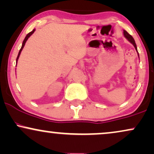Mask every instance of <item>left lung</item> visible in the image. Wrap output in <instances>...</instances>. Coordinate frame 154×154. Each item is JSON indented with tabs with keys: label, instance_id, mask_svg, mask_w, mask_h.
Wrapping results in <instances>:
<instances>
[{
	"label": "left lung",
	"instance_id": "1",
	"mask_svg": "<svg viewBox=\"0 0 154 154\" xmlns=\"http://www.w3.org/2000/svg\"><path fill=\"white\" fill-rule=\"evenodd\" d=\"M124 36H125V38H126V39H128V40H129V41L130 42H131V43L134 45V48H135L136 50H137V45H136L135 40H134V39L133 38V37H132V36L131 35H129V33H128V32H126V30H124ZM137 52H138V51H137ZM138 54H139V53H138Z\"/></svg>",
	"mask_w": 154,
	"mask_h": 154
}]
</instances>
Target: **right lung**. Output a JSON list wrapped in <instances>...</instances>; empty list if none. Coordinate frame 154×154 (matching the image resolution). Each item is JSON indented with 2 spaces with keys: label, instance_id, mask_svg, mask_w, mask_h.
Wrapping results in <instances>:
<instances>
[{
  "label": "right lung",
  "instance_id": "right-lung-1",
  "mask_svg": "<svg viewBox=\"0 0 154 154\" xmlns=\"http://www.w3.org/2000/svg\"><path fill=\"white\" fill-rule=\"evenodd\" d=\"M35 32V29L32 31H31L30 32H29V33L27 35H26V37H25V39H24V40H23V45H22V47H21V48H20V51H19V52H18V54H17V59H16V62L17 61V60H18V57H19V56H20V52H21V51H22V50H23V47H24V45H25V42H26V41H27V40H28V38L29 37H30L31 35H32V33H33V32Z\"/></svg>",
  "mask_w": 154,
  "mask_h": 154
}]
</instances>
